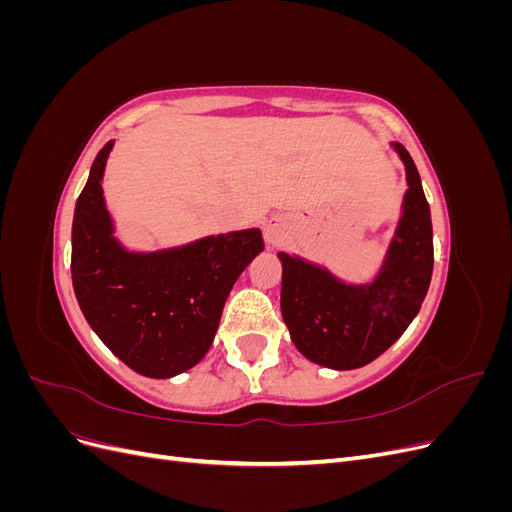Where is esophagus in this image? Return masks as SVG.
<instances>
[{
    "label": "esophagus",
    "mask_w": 512,
    "mask_h": 512,
    "mask_svg": "<svg viewBox=\"0 0 512 512\" xmlns=\"http://www.w3.org/2000/svg\"><path fill=\"white\" fill-rule=\"evenodd\" d=\"M284 237H286V228H284L282 220H277V218L269 220L267 226H265V243H267V247L280 245Z\"/></svg>",
    "instance_id": "obj_1"
}]
</instances>
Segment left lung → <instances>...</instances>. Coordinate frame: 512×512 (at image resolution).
I'll return each instance as SVG.
<instances>
[{"mask_svg": "<svg viewBox=\"0 0 512 512\" xmlns=\"http://www.w3.org/2000/svg\"><path fill=\"white\" fill-rule=\"evenodd\" d=\"M406 168L399 220L374 277L346 282L318 262L280 252L282 318L292 344L316 365L346 371L371 363L404 335L433 271L431 211L404 145L391 143Z\"/></svg>", "mask_w": 512, "mask_h": 512, "instance_id": "obj_1", "label": "left lung"}]
</instances>
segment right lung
<instances>
[{
    "label": "right lung",
    "instance_id": "add662e5",
    "mask_svg": "<svg viewBox=\"0 0 512 512\" xmlns=\"http://www.w3.org/2000/svg\"><path fill=\"white\" fill-rule=\"evenodd\" d=\"M115 141L89 170L72 222V286L89 327L119 361L147 378H173L203 361L228 294L265 250L260 228L130 250L102 190Z\"/></svg>",
    "mask_w": 512,
    "mask_h": 512
}]
</instances>
